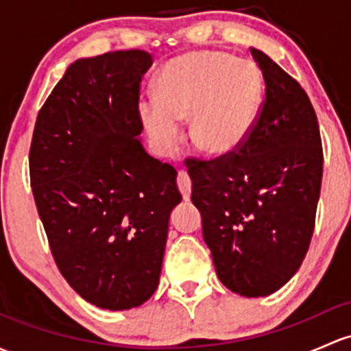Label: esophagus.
<instances>
[{
  "mask_svg": "<svg viewBox=\"0 0 351 351\" xmlns=\"http://www.w3.org/2000/svg\"><path fill=\"white\" fill-rule=\"evenodd\" d=\"M176 183H178L180 191H182L183 200H185V202L190 200V195H191V180H190V176H188V173H186V171H180V173H178V180H176Z\"/></svg>",
  "mask_w": 351,
  "mask_h": 351,
  "instance_id": "34e87169",
  "label": "esophagus"
}]
</instances>
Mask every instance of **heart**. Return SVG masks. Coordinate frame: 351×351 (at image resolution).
<instances>
[{"mask_svg": "<svg viewBox=\"0 0 351 351\" xmlns=\"http://www.w3.org/2000/svg\"><path fill=\"white\" fill-rule=\"evenodd\" d=\"M154 95L141 101L139 116L161 151L176 149L180 123L190 119L191 145L208 156H225L241 147L252 129L261 75L249 60L191 51L161 69Z\"/></svg>", "mask_w": 351, "mask_h": 351, "instance_id": "1", "label": "heart"}]
</instances>
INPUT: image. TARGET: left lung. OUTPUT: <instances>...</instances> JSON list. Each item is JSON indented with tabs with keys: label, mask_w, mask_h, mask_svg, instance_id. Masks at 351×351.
Listing matches in <instances>:
<instances>
[{
	"label": "left lung",
	"mask_w": 351,
	"mask_h": 351,
	"mask_svg": "<svg viewBox=\"0 0 351 351\" xmlns=\"http://www.w3.org/2000/svg\"><path fill=\"white\" fill-rule=\"evenodd\" d=\"M259 119L237 153L188 168L191 202L225 287L264 298L291 281L315 230L323 176L318 119L309 97L264 51Z\"/></svg>",
	"instance_id": "left-lung-1"
}]
</instances>
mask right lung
Here are the masks:
<instances>
[{
    "label": "right lung",
    "mask_w": 351,
    "mask_h": 351,
    "mask_svg": "<svg viewBox=\"0 0 351 351\" xmlns=\"http://www.w3.org/2000/svg\"><path fill=\"white\" fill-rule=\"evenodd\" d=\"M153 57L79 58L40 109L29 149L38 215L62 276L109 311L138 308L160 282L176 171L141 143L139 84Z\"/></svg>",
    "instance_id": "add662e5"
}]
</instances>
